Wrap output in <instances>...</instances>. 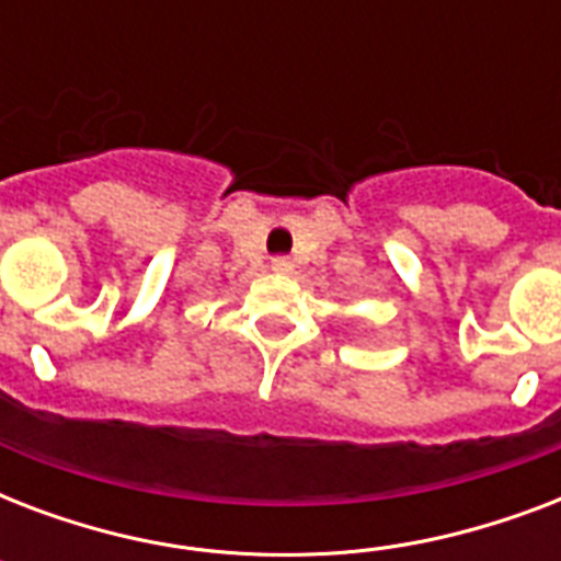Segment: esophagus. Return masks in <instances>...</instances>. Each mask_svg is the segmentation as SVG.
I'll return each mask as SVG.
<instances>
[{"label":"esophagus","mask_w":561,"mask_h":561,"mask_svg":"<svg viewBox=\"0 0 561 561\" xmlns=\"http://www.w3.org/2000/svg\"><path fill=\"white\" fill-rule=\"evenodd\" d=\"M271 267L276 273H294V259L290 255H273Z\"/></svg>","instance_id":"1"}]
</instances>
